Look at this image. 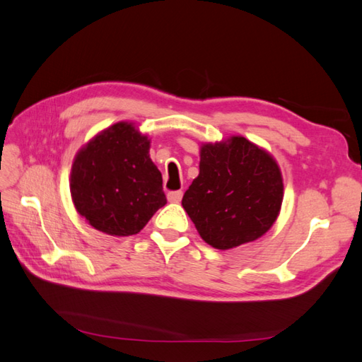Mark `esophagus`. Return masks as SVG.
Here are the masks:
<instances>
[{
	"label": "esophagus",
	"instance_id": "esophagus-1",
	"mask_svg": "<svg viewBox=\"0 0 362 362\" xmlns=\"http://www.w3.org/2000/svg\"><path fill=\"white\" fill-rule=\"evenodd\" d=\"M182 198V192L181 190H177V192H169L168 193V201L172 202V204H178Z\"/></svg>",
	"mask_w": 362,
	"mask_h": 362
}]
</instances>
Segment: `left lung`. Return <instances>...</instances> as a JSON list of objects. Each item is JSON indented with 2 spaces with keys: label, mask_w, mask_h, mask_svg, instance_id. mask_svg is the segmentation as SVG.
I'll use <instances>...</instances> for the list:
<instances>
[{
  "label": "left lung",
  "mask_w": 362,
  "mask_h": 362,
  "mask_svg": "<svg viewBox=\"0 0 362 362\" xmlns=\"http://www.w3.org/2000/svg\"><path fill=\"white\" fill-rule=\"evenodd\" d=\"M284 184L267 151L242 136L201 146L199 175L182 206L205 243L233 249L264 235L281 210Z\"/></svg>",
  "instance_id": "obj_1"
}]
</instances>
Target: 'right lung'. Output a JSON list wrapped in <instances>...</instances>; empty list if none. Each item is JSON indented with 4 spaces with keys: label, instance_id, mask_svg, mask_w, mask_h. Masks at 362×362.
<instances>
[{
    "label": "right lung",
    "instance_id": "add662e5",
    "mask_svg": "<svg viewBox=\"0 0 362 362\" xmlns=\"http://www.w3.org/2000/svg\"><path fill=\"white\" fill-rule=\"evenodd\" d=\"M149 144L148 136L140 134L133 124L117 122L75 156L72 201L98 231L134 235L166 205L163 178L149 157Z\"/></svg>",
    "mask_w": 362,
    "mask_h": 362
}]
</instances>
